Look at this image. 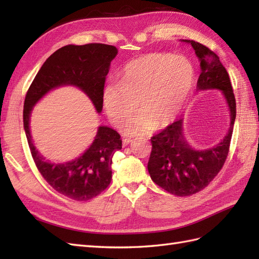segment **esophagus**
Listing matches in <instances>:
<instances>
[{"instance_id": "obj_1", "label": "esophagus", "mask_w": 259, "mask_h": 259, "mask_svg": "<svg viewBox=\"0 0 259 259\" xmlns=\"http://www.w3.org/2000/svg\"><path fill=\"white\" fill-rule=\"evenodd\" d=\"M131 142H133V140L129 139V138H124V139L122 140V144H123V146H128L129 144H131Z\"/></svg>"}]
</instances>
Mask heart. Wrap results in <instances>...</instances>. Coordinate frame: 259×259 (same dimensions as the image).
<instances>
[{
    "label": "heart",
    "mask_w": 259,
    "mask_h": 259,
    "mask_svg": "<svg viewBox=\"0 0 259 259\" xmlns=\"http://www.w3.org/2000/svg\"><path fill=\"white\" fill-rule=\"evenodd\" d=\"M195 81V69L188 59L169 53H149L130 61L118 81L103 90V107L115 125L125 122L137 110L140 114L124 125V133H149L156 123L164 124L179 113Z\"/></svg>",
    "instance_id": "obj_1"
}]
</instances>
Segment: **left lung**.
Wrapping results in <instances>:
<instances>
[{
	"label": "left lung",
	"instance_id": "1",
	"mask_svg": "<svg viewBox=\"0 0 259 259\" xmlns=\"http://www.w3.org/2000/svg\"><path fill=\"white\" fill-rule=\"evenodd\" d=\"M190 45L200 60L201 73L197 82L198 90L218 89L226 98L230 110V128L224 140L207 150H195L183 133V120L166 126L150 139L152 149L148 171L153 183L175 196L186 197L205 189L221 171L226 161L234 122L236 100L227 70L219 57L199 42L184 40Z\"/></svg>",
	"mask_w": 259,
	"mask_h": 259
}]
</instances>
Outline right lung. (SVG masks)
Here are the masks:
<instances>
[{"instance_id":"add662e5","label":"right lung","mask_w":259,"mask_h":259,"mask_svg":"<svg viewBox=\"0 0 259 259\" xmlns=\"http://www.w3.org/2000/svg\"><path fill=\"white\" fill-rule=\"evenodd\" d=\"M117 53V48L102 43L70 45L59 49L43 63L25 96L23 124L35 166L54 190L76 201L92 199L108 188L112 178L113 153L122 148L120 135L109 126H99L95 141L83 155L70 162L52 163L47 161L33 145L29 128L30 113L32 107L47 92L65 84L83 90L97 111L101 112L106 76Z\"/></svg>"}]
</instances>
